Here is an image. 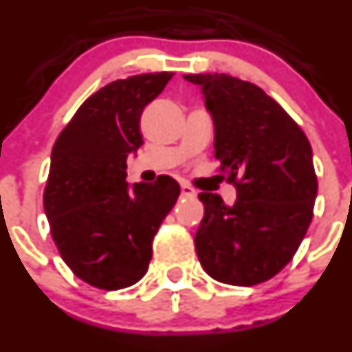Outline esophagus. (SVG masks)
<instances>
[{"instance_id":"1","label":"esophagus","mask_w":352,"mask_h":352,"mask_svg":"<svg viewBox=\"0 0 352 352\" xmlns=\"http://www.w3.org/2000/svg\"><path fill=\"white\" fill-rule=\"evenodd\" d=\"M181 195H183V197H197V191H195L190 184L183 183L181 184Z\"/></svg>"}]
</instances>
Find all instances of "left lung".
<instances>
[{
    "label": "left lung",
    "instance_id": "obj_1",
    "mask_svg": "<svg viewBox=\"0 0 352 352\" xmlns=\"http://www.w3.org/2000/svg\"><path fill=\"white\" fill-rule=\"evenodd\" d=\"M200 85L214 121V155L234 183L226 205L200 193L205 214L195 248L205 272L231 286H255L279 274L301 245L313 217V152L296 121L255 83L226 73L184 75Z\"/></svg>",
    "mask_w": 352,
    "mask_h": 352
}]
</instances>
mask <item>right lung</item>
Segmentation results:
<instances>
[{
	"label": "right lung",
	"instance_id": "right-lung-1",
	"mask_svg": "<svg viewBox=\"0 0 352 352\" xmlns=\"http://www.w3.org/2000/svg\"><path fill=\"white\" fill-rule=\"evenodd\" d=\"M171 78L161 72L107 83L53 147L44 190L51 236L72 272L99 289H123L145 276L154 236L179 197L169 176L126 183L128 155L144 144L142 111Z\"/></svg>",
	"mask_w": 352,
	"mask_h": 352
}]
</instances>
